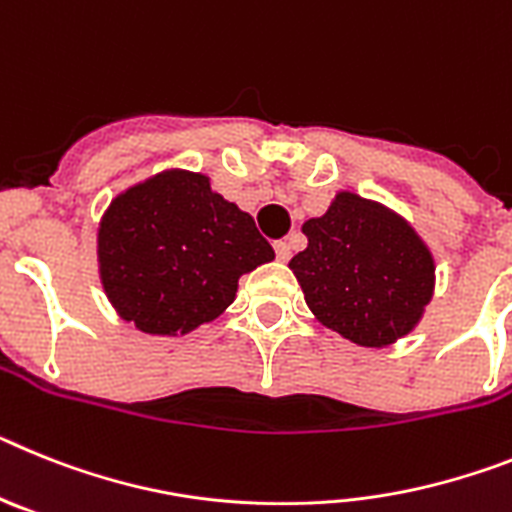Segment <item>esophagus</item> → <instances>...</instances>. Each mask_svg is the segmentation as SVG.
I'll use <instances>...</instances> for the list:
<instances>
[{
    "instance_id": "esophagus-1",
    "label": "esophagus",
    "mask_w": 512,
    "mask_h": 512,
    "mask_svg": "<svg viewBox=\"0 0 512 512\" xmlns=\"http://www.w3.org/2000/svg\"><path fill=\"white\" fill-rule=\"evenodd\" d=\"M273 247H275V255H278V260H281V262L291 260V244H288L286 239H278Z\"/></svg>"
}]
</instances>
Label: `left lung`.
I'll return each mask as SVG.
<instances>
[{"label": "left lung", "mask_w": 512, "mask_h": 512, "mask_svg": "<svg viewBox=\"0 0 512 512\" xmlns=\"http://www.w3.org/2000/svg\"><path fill=\"white\" fill-rule=\"evenodd\" d=\"M301 231L309 244L288 268L327 330L361 348H386L420 324L433 301L435 260L404 216L340 190Z\"/></svg>", "instance_id": "8db88e82"}]
</instances>
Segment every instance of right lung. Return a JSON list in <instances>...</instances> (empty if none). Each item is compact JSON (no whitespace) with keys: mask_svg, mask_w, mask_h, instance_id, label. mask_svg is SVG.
<instances>
[{"mask_svg":"<svg viewBox=\"0 0 512 512\" xmlns=\"http://www.w3.org/2000/svg\"><path fill=\"white\" fill-rule=\"evenodd\" d=\"M275 257L250 213L203 172L172 167L110 201L97 226V270L118 317L177 337L221 317L239 278Z\"/></svg>","mask_w":512,"mask_h":512,"instance_id":"1","label":"right lung"}]
</instances>
